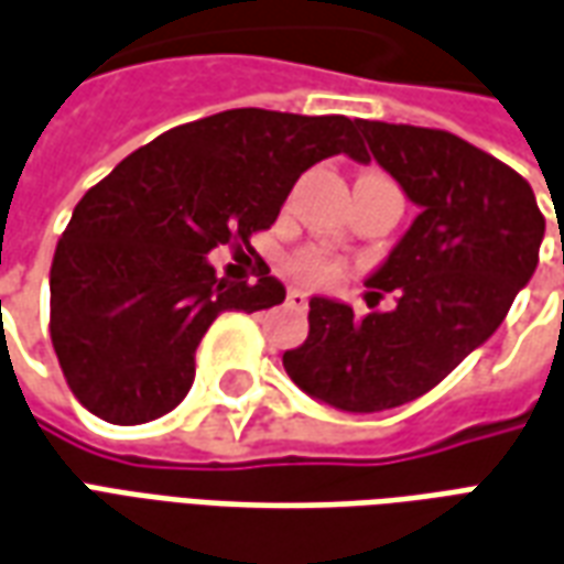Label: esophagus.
<instances>
[{
    "label": "esophagus",
    "mask_w": 564,
    "mask_h": 564,
    "mask_svg": "<svg viewBox=\"0 0 564 564\" xmlns=\"http://www.w3.org/2000/svg\"><path fill=\"white\" fill-rule=\"evenodd\" d=\"M286 305L295 307V311H307V295L302 290H290L286 293Z\"/></svg>",
    "instance_id": "34e87169"
}]
</instances>
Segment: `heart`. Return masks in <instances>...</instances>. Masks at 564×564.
Masks as SVG:
<instances>
[{
  "label": "heart",
  "mask_w": 564,
  "mask_h": 564,
  "mask_svg": "<svg viewBox=\"0 0 564 564\" xmlns=\"http://www.w3.org/2000/svg\"><path fill=\"white\" fill-rule=\"evenodd\" d=\"M290 271H293L295 278L307 286H329L341 278V262L338 259L326 257V253H319V250H302L299 257H293L290 262Z\"/></svg>",
  "instance_id": "heart-1"
}]
</instances>
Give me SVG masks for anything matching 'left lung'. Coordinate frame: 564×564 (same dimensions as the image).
Instances as JSON below:
<instances>
[{
	"mask_svg": "<svg viewBox=\"0 0 564 564\" xmlns=\"http://www.w3.org/2000/svg\"><path fill=\"white\" fill-rule=\"evenodd\" d=\"M371 156L420 214L368 286L371 307L314 295L311 332L283 354L299 390L350 414L414 402L501 326L538 269L544 214L532 186L496 156L444 129L356 120Z\"/></svg>",
	"mask_w": 564,
	"mask_h": 564,
	"instance_id": "1",
	"label": "left lung"
}]
</instances>
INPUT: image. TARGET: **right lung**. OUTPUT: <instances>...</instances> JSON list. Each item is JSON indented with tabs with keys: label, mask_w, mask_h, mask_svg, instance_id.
Listing matches in <instances>:
<instances>
[{
	"label": "right lung",
	"mask_w": 564,
	"mask_h": 564,
	"mask_svg": "<svg viewBox=\"0 0 564 564\" xmlns=\"http://www.w3.org/2000/svg\"><path fill=\"white\" fill-rule=\"evenodd\" d=\"M366 162L356 120L235 108L162 132L75 205L51 265V341L105 423L169 414L193 387L196 347L223 311H265L286 290L217 278L208 253L269 229L314 162Z\"/></svg>",
	"instance_id": "1"
}]
</instances>
